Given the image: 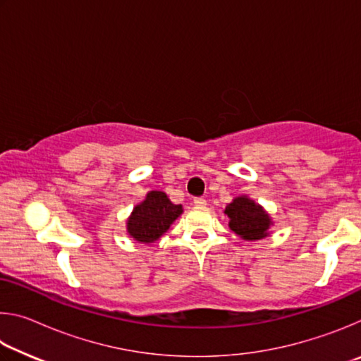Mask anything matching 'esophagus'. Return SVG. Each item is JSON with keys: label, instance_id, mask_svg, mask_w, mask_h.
<instances>
[{"label": "esophagus", "instance_id": "esophagus-1", "mask_svg": "<svg viewBox=\"0 0 361 361\" xmlns=\"http://www.w3.org/2000/svg\"><path fill=\"white\" fill-rule=\"evenodd\" d=\"M192 204H194L195 207H205V205H207V200H205L204 197H195V199L192 200Z\"/></svg>", "mask_w": 361, "mask_h": 361}]
</instances>
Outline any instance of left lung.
Listing matches in <instances>:
<instances>
[{
  "instance_id": "obj_1",
  "label": "left lung",
  "mask_w": 361,
  "mask_h": 361,
  "mask_svg": "<svg viewBox=\"0 0 361 361\" xmlns=\"http://www.w3.org/2000/svg\"><path fill=\"white\" fill-rule=\"evenodd\" d=\"M224 215L229 218L231 231L247 242L264 239L269 235L271 226H274L271 215L248 195L232 199V202L226 207Z\"/></svg>"
}]
</instances>
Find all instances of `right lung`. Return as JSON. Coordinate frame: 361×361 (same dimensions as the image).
<instances>
[{"label":"right lung","instance_id":"add662e5","mask_svg":"<svg viewBox=\"0 0 361 361\" xmlns=\"http://www.w3.org/2000/svg\"><path fill=\"white\" fill-rule=\"evenodd\" d=\"M181 213L183 207L175 205L166 192L149 191L127 218V234L138 243L151 245L166 234Z\"/></svg>","mask_w":361,"mask_h":361}]
</instances>
